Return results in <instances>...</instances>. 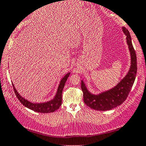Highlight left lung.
Instances as JSON below:
<instances>
[{"mask_svg": "<svg viewBox=\"0 0 146 146\" xmlns=\"http://www.w3.org/2000/svg\"><path fill=\"white\" fill-rule=\"evenodd\" d=\"M121 29L126 36L127 44L130 54V66L126 75L116 86L98 94L90 93L84 80H82L81 81L84 102L86 105L94 110L105 111L121 105L126 100L135 80L137 70L136 53L132 46L131 37L128 29L123 27H122Z\"/></svg>", "mask_w": 146, "mask_h": 146, "instance_id": "1", "label": "left lung"}]
</instances>
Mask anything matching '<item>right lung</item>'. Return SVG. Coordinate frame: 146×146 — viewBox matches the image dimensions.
Instances as JSON below:
<instances>
[{
    "mask_svg": "<svg viewBox=\"0 0 146 146\" xmlns=\"http://www.w3.org/2000/svg\"><path fill=\"white\" fill-rule=\"evenodd\" d=\"M70 73H66L64 76L60 80L59 85H58V89L56 93V95L52 100L49 101L42 102V103H33V102H29V100H26L25 98L22 97L19 93L17 91L16 88H15L14 84L12 83L13 88L15 92L16 97H17L18 100L24 105L25 107L29 108V109L33 110V111L37 112V113H53V112L56 111L60 108V106L62 105V90L64 87L65 83H66V80L69 76Z\"/></svg>",
    "mask_w": 146,
    "mask_h": 146,
    "instance_id": "right-lung-1",
    "label": "right lung"
}]
</instances>
